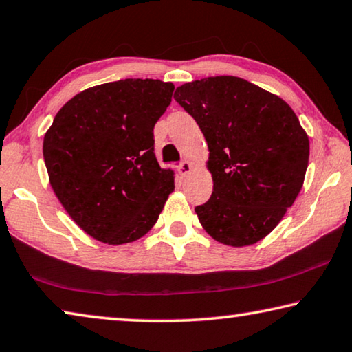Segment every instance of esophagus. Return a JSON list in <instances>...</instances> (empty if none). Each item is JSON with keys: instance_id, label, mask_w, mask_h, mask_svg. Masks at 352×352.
<instances>
[{"instance_id": "34e87169", "label": "esophagus", "mask_w": 352, "mask_h": 352, "mask_svg": "<svg viewBox=\"0 0 352 352\" xmlns=\"http://www.w3.org/2000/svg\"><path fill=\"white\" fill-rule=\"evenodd\" d=\"M190 170H192V164H190L188 160H183V162L178 164V172H180V175L186 177Z\"/></svg>"}]
</instances>
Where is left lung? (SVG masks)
<instances>
[{"label": "left lung", "instance_id": "8db88e82", "mask_svg": "<svg viewBox=\"0 0 352 352\" xmlns=\"http://www.w3.org/2000/svg\"><path fill=\"white\" fill-rule=\"evenodd\" d=\"M174 99L195 119L210 148L212 194L195 206L201 226L231 247L264 239L305 182L309 138L294 110L234 76L184 83Z\"/></svg>", "mask_w": 352, "mask_h": 352}]
</instances>
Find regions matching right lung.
<instances>
[{
	"mask_svg": "<svg viewBox=\"0 0 352 352\" xmlns=\"http://www.w3.org/2000/svg\"><path fill=\"white\" fill-rule=\"evenodd\" d=\"M174 83L124 79L76 94L43 140L52 190L69 217L109 245L133 242L152 228L174 190V172L153 152V127Z\"/></svg>",
	"mask_w": 352,
	"mask_h": 352,
	"instance_id": "right-lung-1",
	"label": "right lung"
}]
</instances>
